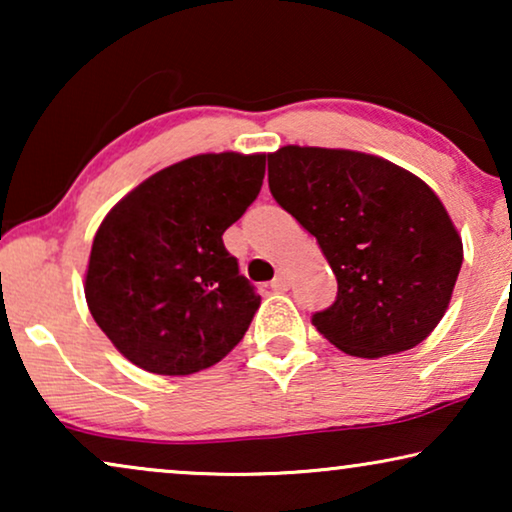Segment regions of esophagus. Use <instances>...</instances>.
Here are the masks:
<instances>
[{
  "label": "esophagus",
  "instance_id": "34e87169",
  "mask_svg": "<svg viewBox=\"0 0 512 512\" xmlns=\"http://www.w3.org/2000/svg\"><path fill=\"white\" fill-rule=\"evenodd\" d=\"M289 286H291V277H289V272H286V270H279L277 277L270 282L272 291H286Z\"/></svg>",
  "mask_w": 512,
  "mask_h": 512
}]
</instances>
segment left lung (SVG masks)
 <instances>
[{"instance_id": "left-lung-1", "label": "left lung", "mask_w": 512, "mask_h": 512, "mask_svg": "<svg viewBox=\"0 0 512 512\" xmlns=\"http://www.w3.org/2000/svg\"><path fill=\"white\" fill-rule=\"evenodd\" d=\"M277 205L317 237L338 296L317 331L361 359L419 345L438 326L464 247L443 202L389 160L345 149L284 146L268 156Z\"/></svg>"}]
</instances>
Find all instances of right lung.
<instances>
[{"instance_id":"obj_1","label":"right lung","mask_w":512,"mask_h":512,"mask_svg":"<svg viewBox=\"0 0 512 512\" xmlns=\"http://www.w3.org/2000/svg\"><path fill=\"white\" fill-rule=\"evenodd\" d=\"M263 177V153H202L156 172L107 214L86 300L125 359L156 375H191L244 338L261 296L223 233L258 198Z\"/></svg>"}]
</instances>
